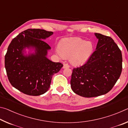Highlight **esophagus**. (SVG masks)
Masks as SVG:
<instances>
[{"label":"esophagus","instance_id":"1","mask_svg":"<svg viewBox=\"0 0 128 128\" xmlns=\"http://www.w3.org/2000/svg\"><path fill=\"white\" fill-rule=\"evenodd\" d=\"M69 68V66L66 63H65L63 64V68Z\"/></svg>","mask_w":128,"mask_h":128}]
</instances>
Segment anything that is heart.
<instances>
[{"instance_id": "obj_1", "label": "heart", "mask_w": 128, "mask_h": 128, "mask_svg": "<svg viewBox=\"0 0 128 128\" xmlns=\"http://www.w3.org/2000/svg\"><path fill=\"white\" fill-rule=\"evenodd\" d=\"M93 51L92 43L80 38H65L56 48V52L60 58H70V62L74 65L85 63L92 56Z\"/></svg>"}]
</instances>
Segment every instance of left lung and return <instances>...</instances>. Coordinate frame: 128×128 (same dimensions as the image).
<instances>
[{
    "mask_svg": "<svg viewBox=\"0 0 128 128\" xmlns=\"http://www.w3.org/2000/svg\"><path fill=\"white\" fill-rule=\"evenodd\" d=\"M98 39L96 50L86 63L73 69L70 86L80 96L92 98L107 94L120 77L122 54L110 36L95 33Z\"/></svg>",
    "mask_w": 128,
    "mask_h": 128,
    "instance_id": "8db88e82",
    "label": "left lung"
}]
</instances>
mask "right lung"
<instances>
[{
  "instance_id": "obj_1",
  "label": "right lung",
  "mask_w": 128,
  "mask_h": 128,
  "mask_svg": "<svg viewBox=\"0 0 128 128\" xmlns=\"http://www.w3.org/2000/svg\"><path fill=\"white\" fill-rule=\"evenodd\" d=\"M53 32L40 29H29L13 39L5 55V68L12 86L24 94L38 96L48 91L52 76L63 66L46 57L50 46L43 40ZM26 47L35 53L24 56Z\"/></svg>"
}]
</instances>
